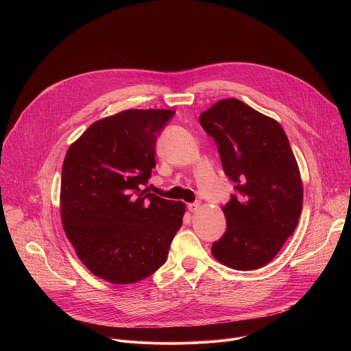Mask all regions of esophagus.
I'll return each instance as SVG.
<instances>
[{"instance_id":"obj_1","label":"esophagus","mask_w":351,"mask_h":351,"mask_svg":"<svg viewBox=\"0 0 351 351\" xmlns=\"http://www.w3.org/2000/svg\"><path fill=\"white\" fill-rule=\"evenodd\" d=\"M198 208H199V203H190V204H187V210L190 213H195Z\"/></svg>"}]
</instances>
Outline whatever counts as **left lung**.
Segmentation results:
<instances>
[{
    "label": "left lung",
    "instance_id": "1",
    "mask_svg": "<svg viewBox=\"0 0 351 351\" xmlns=\"http://www.w3.org/2000/svg\"><path fill=\"white\" fill-rule=\"evenodd\" d=\"M199 123L236 184L222 207L226 232L211 253L233 269L261 268L293 234L303 208V183L289 138L275 119L236 98L221 99L199 115Z\"/></svg>",
    "mask_w": 351,
    "mask_h": 351
}]
</instances>
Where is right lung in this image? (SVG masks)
<instances>
[{
  "label": "right lung",
  "mask_w": 351,
  "mask_h": 351,
  "mask_svg": "<svg viewBox=\"0 0 351 351\" xmlns=\"http://www.w3.org/2000/svg\"><path fill=\"white\" fill-rule=\"evenodd\" d=\"M175 111L126 110L94 122L62 165L61 219L80 261L117 285L153 275L168 258L184 204L141 190L156 143Z\"/></svg>",
  "instance_id": "1"
}]
</instances>
